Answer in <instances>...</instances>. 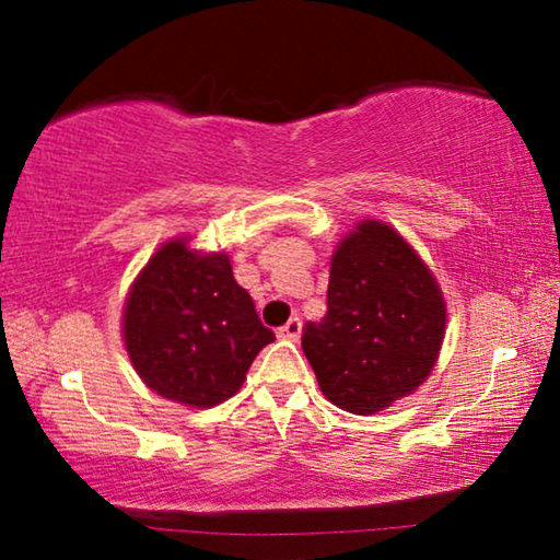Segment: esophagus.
I'll return each mask as SVG.
<instances>
[{
    "label": "esophagus",
    "mask_w": 560,
    "mask_h": 560,
    "mask_svg": "<svg viewBox=\"0 0 560 560\" xmlns=\"http://www.w3.org/2000/svg\"><path fill=\"white\" fill-rule=\"evenodd\" d=\"M298 336H301V318H290L288 324L280 328V339L298 341Z\"/></svg>",
    "instance_id": "obj_1"
}]
</instances>
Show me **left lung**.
<instances>
[{"label": "left lung", "instance_id": "obj_1", "mask_svg": "<svg viewBox=\"0 0 560 560\" xmlns=\"http://www.w3.org/2000/svg\"><path fill=\"white\" fill-rule=\"evenodd\" d=\"M328 311L305 324L303 351L336 408L374 416L423 385L446 334V301L418 252L366 219L336 247Z\"/></svg>", "mask_w": 560, "mask_h": 560}]
</instances>
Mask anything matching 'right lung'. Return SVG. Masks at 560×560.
<instances>
[{
	"mask_svg": "<svg viewBox=\"0 0 560 560\" xmlns=\"http://www.w3.org/2000/svg\"><path fill=\"white\" fill-rule=\"evenodd\" d=\"M121 334L135 372L152 393L213 408L240 393L275 334L262 326L224 252L165 242L129 288Z\"/></svg>",
	"mask_w": 560,
	"mask_h": 560,
	"instance_id": "right-lung-1",
	"label": "right lung"
}]
</instances>
